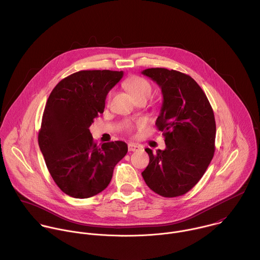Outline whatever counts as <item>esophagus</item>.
Here are the masks:
<instances>
[{
	"mask_svg": "<svg viewBox=\"0 0 260 260\" xmlns=\"http://www.w3.org/2000/svg\"><path fill=\"white\" fill-rule=\"evenodd\" d=\"M128 150L131 151V152H134V151H138L140 150V146L135 144V143H129L128 144Z\"/></svg>",
	"mask_w": 260,
	"mask_h": 260,
	"instance_id": "1",
	"label": "esophagus"
}]
</instances>
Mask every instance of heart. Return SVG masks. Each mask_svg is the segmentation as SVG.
Wrapping results in <instances>:
<instances>
[{"label":"heart","mask_w":260,"mask_h":260,"mask_svg":"<svg viewBox=\"0 0 260 260\" xmlns=\"http://www.w3.org/2000/svg\"><path fill=\"white\" fill-rule=\"evenodd\" d=\"M125 87L129 93L138 101L141 99L148 100L153 93V87L148 80L139 76H133L128 78L125 81ZM111 94H109L110 98ZM128 129H131V126H128Z\"/></svg>","instance_id":"obj_1"}]
</instances>
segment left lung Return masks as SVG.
<instances>
[{"label": "left lung", "instance_id": "8db88e82", "mask_svg": "<svg viewBox=\"0 0 260 260\" xmlns=\"http://www.w3.org/2000/svg\"><path fill=\"white\" fill-rule=\"evenodd\" d=\"M142 74L161 88L163 103L156 127L165 138V150L148 153L142 172L151 190L163 197L187 193L198 183L215 150L216 124L212 107L200 86L189 75L165 68Z\"/></svg>", "mask_w": 260, "mask_h": 260}]
</instances>
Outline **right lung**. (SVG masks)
<instances>
[{
    "instance_id": "add662e5",
    "label": "right lung",
    "mask_w": 260,
    "mask_h": 260,
    "mask_svg": "<svg viewBox=\"0 0 260 260\" xmlns=\"http://www.w3.org/2000/svg\"><path fill=\"white\" fill-rule=\"evenodd\" d=\"M122 77V71H79L61 80L47 100L39 146L53 180L71 197L83 199L102 192L128 151L123 141L97 145L89 130Z\"/></svg>"
}]
</instances>
